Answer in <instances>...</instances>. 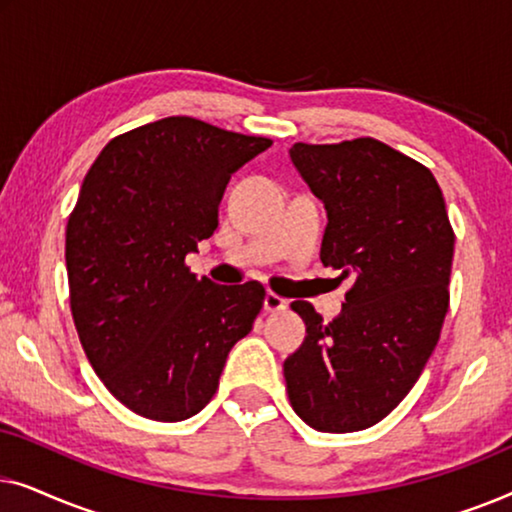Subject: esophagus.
I'll return each mask as SVG.
<instances>
[{"instance_id": "esophagus-1", "label": "esophagus", "mask_w": 512, "mask_h": 512, "mask_svg": "<svg viewBox=\"0 0 512 512\" xmlns=\"http://www.w3.org/2000/svg\"><path fill=\"white\" fill-rule=\"evenodd\" d=\"M286 307H289V300L277 296V293L270 291L268 296H265V312H282Z\"/></svg>"}]
</instances>
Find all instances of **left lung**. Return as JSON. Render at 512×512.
<instances>
[{"mask_svg":"<svg viewBox=\"0 0 512 512\" xmlns=\"http://www.w3.org/2000/svg\"><path fill=\"white\" fill-rule=\"evenodd\" d=\"M291 160L326 205L321 263L352 286L328 324L305 300L291 303L307 338L284 361L286 391L312 429L361 431L408 396L438 345L454 230L429 167L373 137L298 142Z\"/></svg>","mask_w":512,"mask_h":512,"instance_id":"8db88e82","label":"left lung"}]
</instances>
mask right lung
<instances>
[{
	"label": "right lung",
	"instance_id": "obj_1",
	"mask_svg": "<svg viewBox=\"0 0 512 512\" xmlns=\"http://www.w3.org/2000/svg\"><path fill=\"white\" fill-rule=\"evenodd\" d=\"M270 144L170 116L111 139L83 179L67 221L69 307L90 366L135 415H198L263 310V284L198 279L186 256L219 228L230 174Z\"/></svg>",
	"mask_w": 512,
	"mask_h": 512
}]
</instances>
